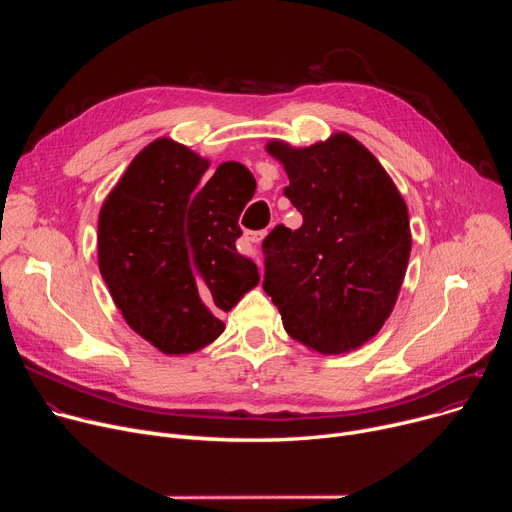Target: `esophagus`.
Wrapping results in <instances>:
<instances>
[{"label":"esophagus","mask_w":512,"mask_h":512,"mask_svg":"<svg viewBox=\"0 0 512 512\" xmlns=\"http://www.w3.org/2000/svg\"><path fill=\"white\" fill-rule=\"evenodd\" d=\"M265 234H267L265 230H257V232H247L245 238H247V242H251V245H259V242L265 238ZM253 257L259 263V267H261V257L257 253H253Z\"/></svg>","instance_id":"esophagus-1"}]
</instances>
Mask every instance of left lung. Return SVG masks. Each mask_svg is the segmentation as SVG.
<instances>
[{"mask_svg": "<svg viewBox=\"0 0 512 512\" xmlns=\"http://www.w3.org/2000/svg\"><path fill=\"white\" fill-rule=\"evenodd\" d=\"M303 226L263 240L265 278L288 336L321 355L351 353L382 330L407 274L409 209L375 155L348 132L292 147L272 139Z\"/></svg>", "mask_w": 512, "mask_h": 512, "instance_id": "obj_1", "label": "left lung"}]
</instances>
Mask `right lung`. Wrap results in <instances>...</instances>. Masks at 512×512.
Returning <instances> with one entry per match:
<instances>
[{
    "instance_id": "obj_1",
    "label": "right lung",
    "mask_w": 512,
    "mask_h": 512,
    "mask_svg": "<svg viewBox=\"0 0 512 512\" xmlns=\"http://www.w3.org/2000/svg\"><path fill=\"white\" fill-rule=\"evenodd\" d=\"M207 168L199 153L155 139L99 211V272L126 324L164 355L211 344L224 332L218 315L259 284L257 265L236 251L255 178L228 161L201 184Z\"/></svg>"
}]
</instances>
